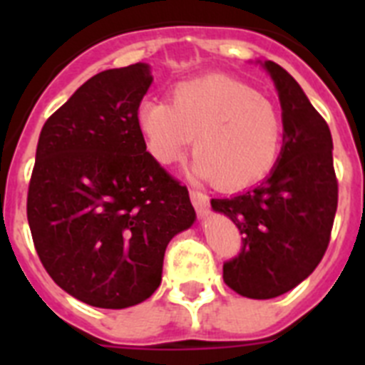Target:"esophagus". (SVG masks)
I'll return each instance as SVG.
<instances>
[{
	"label": "esophagus",
	"mask_w": 365,
	"mask_h": 365,
	"mask_svg": "<svg viewBox=\"0 0 365 365\" xmlns=\"http://www.w3.org/2000/svg\"><path fill=\"white\" fill-rule=\"evenodd\" d=\"M190 199H192L193 208L197 210L199 215L208 214V206H210V201H208V195L199 190H190Z\"/></svg>",
	"instance_id": "34e87169"
}]
</instances>
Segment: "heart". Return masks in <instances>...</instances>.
Wrapping results in <instances>:
<instances>
[{
	"label": "heart",
	"instance_id": "b5f03b06",
	"mask_svg": "<svg viewBox=\"0 0 365 365\" xmlns=\"http://www.w3.org/2000/svg\"><path fill=\"white\" fill-rule=\"evenodd\" d=\"M138 125L160 164L182 159L195 136L193 173L221 190L259 182L276 166L283 144V118L272 100L222 74L177 83L170 104L146 100Z\"/></svg>",
	"mask_w": 365,
	"mask_h": 365
}]
</instances>
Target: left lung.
Listing matches in <instances>:
<instances>
[{
  "label": "left lung",
  "instance_id": "obj_1",
  "mask_svg": "<svg viewBox=\"0 0 365 365\" xmlns=\"http://www.w3.org/2000/svg\"><path fill=\"white\" fill-rule=\"evenodd\" d=\"M282 102L283 148L261 185L212 208L243 234L240 254L222 263V279L237 294L270 299L294 289L327 250L338 206L333 138L299 83L265 62Z\"/></svg>",
  "mask_w": 365,
  "mask_h": 365
}]
</instances>
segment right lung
<instances>
[{
  "instance_id": "1",
  "label": "right lung",
  "mask_w": 365,
  "mask_h": 365,
  "mask_svg": "<svg viewBox=\"0 0 365 365\" xmlns=\"http://www.w3.org/2000/svg\"><path fill=\"white\" fill-rule=\"evenodd\" d=\"M146 63L108 69L80 86L41 128L27 219L58 287L100 309L150 298L173 235L192 227L188 188L146 151L138 108Z\"/></svg>"
}]
</instances>
